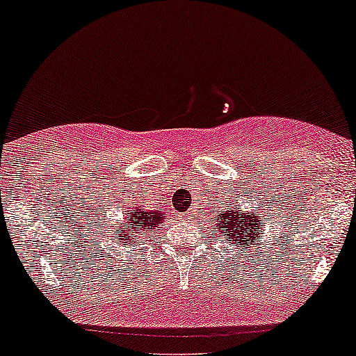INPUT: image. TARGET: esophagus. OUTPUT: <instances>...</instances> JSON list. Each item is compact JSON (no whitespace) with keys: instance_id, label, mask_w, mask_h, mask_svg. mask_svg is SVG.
Instances as JSON below:
<instances>
[{"instance_id":"34e87169","label":"esophagus","mask_w":356,"mask_h":356,"mask_svg":"<svg viewBox=\"0 0 356 356\" xmlns=\"http://www.w3.org/2000/svg\"><path fill=\"white\" fill-rule=\"evenodd\" d=\"M186 219H188V217H186Z\"/></svg>"}]
</instances>
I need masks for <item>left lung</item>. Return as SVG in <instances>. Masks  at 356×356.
<instances>
[{
    "label": "left lung",
    "mask_w": 356,
    "mask_h": 356,
    "mask_svg": "<svg viewBox=\"0 0 356 356\" xmlns=\"http://www.w3.org/2000/svg\"><path fill=\"white\" fill-rule=\"evenodd\" d=\"M236 198L238 197L232 198V202H227L224 212L213 216L210 224H213L216 227L213 232L220 241H227L231 246L238 248V251H246L254 241L263 239L265 234L263 220L268 207L265 204L259 207L256 205L244 207Z\"/></svg>",
    "instance_id": "left-lung-1"
}]
</instances>
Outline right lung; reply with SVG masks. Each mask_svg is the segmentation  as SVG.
<instances>
[{
	"mask_svg": "<svg viewBox=\"0 0 356 356\" xmlns=\"http://www.w3.org/2000/svg\"><path fill=\"white\" fill-rule=\"evenodd\" d=\"M122 222H115V220H105L106 229V238L105 243H112V246H122V248H131L134 244L139 243V239L149 238L154 234L156 227L166 219V212L164 209H147L146 202H134L132 205H125L122 207Z\"/></svg>",
	"mask_w": 356,
	"mask_h": 356,
	"instance_id": "add662e5",
	"label": "right lung"
}]
</instances>
